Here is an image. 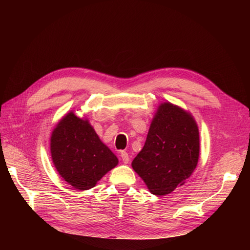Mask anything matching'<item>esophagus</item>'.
Here are the masks:
<instances>
[{
  "mask_svg": "<svg viewBox=\"0 0 250 250\" xmlns=\"http://www.w3.org/2000/svg\"><path fill=\"white\" fill-rule=\"evenodd\" d=\"M121 158L124 164H128L129 163V155L126 152V151H121Z\"/></svg>",
  "mask_w": 250,
  "mask_h": 250,
  "instance_id": "esophagus-1",
  "label": "esophagus"
}]
</instances>
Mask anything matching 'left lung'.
<instances>
[{
	"label": "left lung",
	"mask_w": 250,
	"mask_h": 250,
	"mask_svg": "<svg viewBox=\"0 0 250 250\" xmlns=\"http://www.w3.org/2000/svg\"><path fill=\"white\" fill-rule=\"evenodd\" d=\"M199 158V131L193 117L171 103L161 104L132 168L157 196L173 192L192 175Z\"/></svg>",
	"instance_id": "8db88e82"
}]
</instances>
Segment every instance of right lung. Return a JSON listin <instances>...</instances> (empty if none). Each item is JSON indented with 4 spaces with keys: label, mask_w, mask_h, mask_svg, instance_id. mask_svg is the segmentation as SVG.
Returning <instances> with one entry per match:
<instances>
[{
    "label": "right lung",
    "mask_w": 250,
    "mask_h": 250,
    "mask_svg": "<svg viewBox=\"0 0 250 250\" xmlns=\"http://www.w3.org/2000/svg\"><path fill=\"white\" fill-rule=\"evenodd\" d=\"M51 154L56 170L77 190H89L119 161L86 120L73 112L60 121L51 137Z\"/></svg>",
    "instance_id": "right-lung-1"
}]
</instances>
